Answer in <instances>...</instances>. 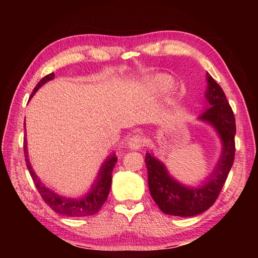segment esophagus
Returning <instances> with one entry per match:
<instances>
[{
    "label": "esophagus",
    "mask_w": 258,
    "mask_h": 258,
    "mask_svg": "<svg viewBox=\"0 0 258 258\" xmlns=\"http://www.w3.org/2000/svg\"><path fill=\"white\" fill-rule=\"evenodd\" d=\"M145 145V140L141 137V135H133V137H131L127 141V146L130 149L132 150H139L140 148L143 147Z\"/></svg>",
    "instance_id": "esophagus-1"
}]
</instances>
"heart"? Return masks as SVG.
Returning <instances> with one entry per match:
<instances>
[{"label": "heart", "instance_id": "obj_1", "mask_svg": "<svg viewBox=\"0 0 258 258\" xmlns=\"http://www.w3.org/2000/svg\"><path fill=\"white\" fill-rule=\"evenodd\" d=\"M168 82L169 80L166 76H159L158 78H157V83H158L159 86H167L168 85Z\"/></svg>", "mask_w": 258, "mask_h": 258}]
</instances>
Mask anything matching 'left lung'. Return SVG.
Wrapping results in <instances>:
<instances>
[{
    "mask_svg": "<svg viewBox=\"0 0 258 258\" xmlns=\"http://www.w3.org/2000/svg\"><path fill=\"white\" fill-rule=\"evenodd\" d=\"M206 100L211 106L198 118L211 124L222 140V154L216 167L197 187L186 186L173 178L159 159L147 152L148 184L152 199L160 211L173 216H196L213 206L223 187L234 160L235 120L222 87L206 74Z\"/></svg>",
    "mask_w": 258,
    "mask_h": 258,
    "instance_id": "1",
    "label": "left lung"
}]
</instances>
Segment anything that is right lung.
<instances>
[{
  "mask_svg": "<svg viewBox=\"0 0 258 258\" xmlns=\"http://www.w3.org/2000/svg\"><path fill=\"white\" fill-rule=\"evenodd\" d=\"M53 77L54 73H51L45 77H43L42 80L38 82V84L35 86L30 98L37 92V90L40 89L42 85H44L46 82L53 80ZM24 154L26 165H27L30 176H32L35 183V186H36V189L40 192L41 197L46 203L47 206L55 213L68 217L91 216L97 214L99 212V209L102 207L104 202L107 200L111 186V173L117 163V157L115 154H112L110 157H108V158L103 161L98 176L95 178V181L90 191L87 192V194L83 195L81 198L77 199L62 197V196H59L58 194H55L54 191H52L49 187H46L43 184L40 178H38V176L33 171L32 165H30V161L28 159L27 141H26V139L24 140Z\"/></svg>",
  "mask_w": 258,
  "mask_h": 258,
  "instance_id": "1",
  "label": "right lung"
}]
</instances>
